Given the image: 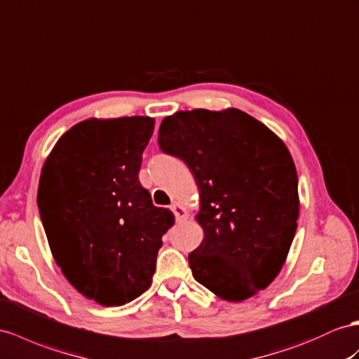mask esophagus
I'll use <instances>...</instances> for the list:
<instances>
[{"mask_svg": "<svg viewBox=\"0 0 359 359\" xmlns=\"http://www.w3.org/2000/svg\"><path fill=\"white\" fill-rule=\"evenodd\" d=\"M171 210H172V214H174V218H176V222H185V219L188 218V210H187V208L183 206V205H180V203H177V201H174V203L171 205Z\"/></svg>", "mask_w": 359, "mask_h": 359, "instance_id": "esophagus-1", "label": "esophagus"}]
</instances>
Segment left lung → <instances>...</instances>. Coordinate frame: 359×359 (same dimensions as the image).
I'll use <instances>...</instances> for the list:
<instances>
[{
	"label": "left lung",
	"instance_id": "left-lung-1",
	"mask_svg": "<svg viewBox=\"0 0 359 359\" xmlns=\"http://www.w3.org/2000/svg\"><path fill=\"white\" fill-rule=\"evenodd\" d=\"M159 145L188 165L198 188L205 236L189 253L194 279L227 302L267 288L297 231V171L285 142L229 107L165 116Z\"/></svg>",
	"mask_w": 359,
	"mask_h": 359
}]
</instances>
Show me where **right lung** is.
<instances>
[{
  "label": "right lung",
  "mask_w": 359,
  "mask_h": 359,
  "mask_svg": "<svg viewBox=\"0 0 359 359\" xmlns=\"http://www.w3.org/2000/svg\"><path fill=\"white\" fill-rule=\"evenodd\" d=\"M154 118H88L45 161L38 206L53 258L68 282L103 306L150 288L162 235L174 224L137 172Z\"/></svg>",
  "instance_id": "1"
}]
</instances>
